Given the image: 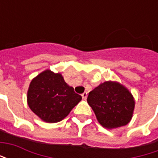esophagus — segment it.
<instances>
[{"label": "esophagus", "mask_w": 158, "mask_h": 158, "mask_svg": "<svg viewBox=\"0 0 158 158\" xmlns=\"http://www.w3.org/2000/svg\"><path fill=\"white\" fill-rule=\"evenodd\" d=\"M81 96H82L83 99L86 100V98H87V96H88V93H87V92H84L82 94V95H81Z\"/></svg>", "instance_id": "1"}]
</instances>
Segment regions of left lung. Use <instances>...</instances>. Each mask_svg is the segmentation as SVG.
Returning <instances> with one entry per match:
<instances>
[{
  "label": "left lung",
  "mask_w": 158,
  "mask_h": 158,
  "mask_svg": "<svg viewBox=\"0 0 158 158\" xmlns=\"http://www.w3.org/2000/svg\"><path fill=\"white\" fill-rule=\"evenodd\" d=\"M87 102L104 128L124 126L132 118L135 99L129 89L118 82L101 84L89 93Z\"/></svg>",
  "instance_id": "left-lung-1"
}]
</instances>
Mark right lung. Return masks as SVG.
Here are the masks:
<instances>
[{
	"label": "right lung",
	"mask_w": 158,
	"mask_h": 158,
	"mask_svg": "<svg viewBox=\"0 0 158 158\" xmlns=\"http://www.w3.org/2000/svg\"><path fill=\"white\" fill-rule=\"evenodd\" d=\"M81 99L61 73L48 69L32 79L27 94L29 108L46 123L60 122Z\"/></svg>",
	"instance_id": "1"
}]
</instances>
